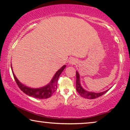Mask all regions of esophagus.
Here are the masks:
<instances>
[{"instance_id":"obj_1","label":"esophagus","mask_w":130,"mask_h":130,"mask_svg":"<svg viewBox=\"0 0 130 130\" xmlns=\"http://www.w3.org/2000/svg\"><path fill=\"white\" fill-rule=\"evenodd\" d=\"M76 63H77V60H76V58H71L69 60V63L71 64H74Z\"/></svg>"}]
</instances>
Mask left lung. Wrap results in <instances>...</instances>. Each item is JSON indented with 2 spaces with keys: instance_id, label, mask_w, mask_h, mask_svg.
Returning a JSON list of instances; mask_svg holds the SVG:
<instances>
[{
  "instance_id": "8db88e82",
  "label": "left lung",
  "mask_w": 130,
  "mask_h": 130,
  "mask_svg": "<svg viewBox=\"0 0 130 130\" xmlns=\"http://www.w3.org/2000/svg\"><path fill=\"white\" fill-rule=\"evenodd\" d=\"M76 90H77L81 96L86 99H91L97 98L99 96H101L102 95H104L106 92H107L108 90L103 92H101V93H93V92H89L86 91L81 86L80 83V77L79 73L76 72Z\"/></svg>"
}]
</instances>
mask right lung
I'll use <instances>...</instances> for the list:
<instances>
[{"label":"right lung","mask_w":130,"mask_h":130,"mask_svg":"<svg viewBox=\"0 0 130 130\" xmlns=\"http://www.w3.org/2000/svg\"><path fill=\"white\" fill-rule=\"evenodd\" d=\"M65 67L66 66H63L61 69H59V70L56 72V73L54 74V77H53V79L51 80V81L49 84H48L47 86L38 89H33L26 87V86H25V85H22L21 82H19V81L18 80L17 78L16 77L15 74H14L13 73V75L18 86L19 89H20L24 93L29 96H31L35 98L47 99L48 98L50 97H51L53 93L55 92V91L57 90L58 77H59V76L60 74H61L62 72L64 70V69H65Z\"/></svg>","instance_id":"obj_1"}]
</instances>
